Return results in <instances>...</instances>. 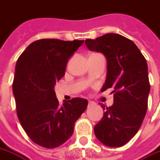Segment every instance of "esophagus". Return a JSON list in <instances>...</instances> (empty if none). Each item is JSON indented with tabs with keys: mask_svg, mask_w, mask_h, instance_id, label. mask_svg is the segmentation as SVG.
Here are the masks:
<instances>
[{
	"mask_svg": "<svg viewBox=\"0 0 160 160\" xmlns=\"http://www.w3.org/2000/svg\"><path fill=\"white\" fill-rule=\"evenodd\" d=\"M88 104H89V106H91V105H93V104H94V102H93V101L89 100V102H88Z\"/></svg>",
	"mask_w": 160,
	"mask_h": 160,
	"instance_id": "esophagus-1",
	"label": "esophagus"
}]
</instances>
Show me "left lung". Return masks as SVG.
Listing matches in <instances>:
<instances>
[{"instance_id":"left-lung-1","label":"left lung","mask_w":160,"mask_h":160,"mask_svg":"<svg viewBox=\"0 0 160 160\" xmlns=\"http://www.w3.org/2000/svg\"><path fill=\"white\" fill-rule=\"evenodd\" d=\"M84 43L107 59V78L101 89L112 88L113 104L105 108L94 127L98 141L109 147H120L137 133L148 108L150 90L146 60L132 40L118 33H107Z\"/></svg>"}]
</instances>
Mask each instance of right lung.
I'll return each instance as SVG.
<instances>
[{
  "instance_id": "add662e5",
  "label": "right lung",
  "mask_w": 160,
  "mask_h": 160,
  "mask_svg": "<svg viewBox=\"0 0 160 160\" xmlns=\"http://www.w3.org/2000/svg\"><path fill=\"white\" fill-rule=\"evenodd\" d=\"M83 42L39 39L29 44L18 58L13 81L17 116L26 134L42 147L53 149L65 143L86 109L88 101L81 98L60 106L54 89L65 76L69 58Z\"/></svg>"
}]
</instances>
